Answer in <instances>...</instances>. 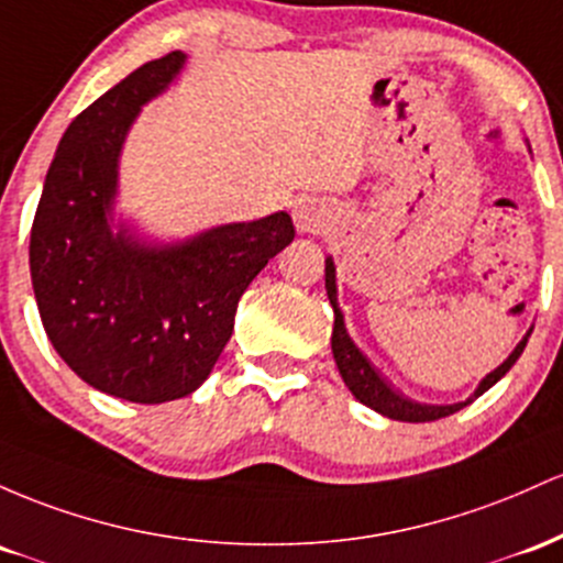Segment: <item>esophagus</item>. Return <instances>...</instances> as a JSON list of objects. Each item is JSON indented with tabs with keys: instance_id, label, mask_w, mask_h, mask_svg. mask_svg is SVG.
I'll use <instances>...</instances> for the list:
<instances>
[{
	"instance_id": "1",
	"label": "esophagus",
	"mask_w": 563,
	"mask_h": 563,
	"mask_svg": "<svg viewBox=\"0 0 563 563\" xmlns=\"http://www.w3.org/2000/svg\"><path fill=\"white\" fill-rule=\"evenodd\" d=\"M295 225H298L300 233H316L324 229V214L316 207V201L308 199L295 207Z\"/></svg>"
}]
</instances>
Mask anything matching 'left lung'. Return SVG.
I'll use <instances>...</instances> for the list:
<instances>
[{
  "label": "left lung",
  "instance_id": "8db88e82",
  "mask_svg": "<svg viewBox=\"0 0 563 563\" xmlns=\"http://www.w3.org/2000/svg\"><path fill=\"white\" fill-rule=\"evenodd\" d=\"M324 287H327V298H330V306L334 311L332 356H334V364H338V369H340V377H343V383L349 385V390L353 396H356L358 401L366 404V407L375 409V412H380L383 418H390V420L431 422V420L450 418V415L460 412V409L468 407L473 399H478L484 390H489L492 385L500 380L505 372L510 369V366L519 362L523 349H527L529 334H532V330L523 334L521 343L516 345L514 353H510V356L505 358V362L497 366V369H492L489 375H486L484 380L478 383V388L473 390V396H468L465 401H457V404H420V401L407 399V396L399 394V390H396L394 385L388 383V377H383L380 369H375V364H372L369 358H366L364 353L358 351V345L351 340L349 330H345L343 311H340V302H338V282H334V261H332V257H327V261H324Z\"/></svg>",
  "mask_w": 563,
  "mask_h": 563
}]
</instances>
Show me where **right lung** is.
Masks as SVG:
<instances>
[{
  "mask_svg": "<svg viewBox=\"0 0 563 563\" xmlns=\"http://www.w3.org/2000/svg\"><path fill=\"white\" fill-rule=\"evenodd\" d=\"M183 66L180 49L143 63L68 124L31 225V284L49 343L87 385L135 404L183 399L210 377L239 298L295 239L287 212L180 242H148L113 218L132 122Z\"/></svg>",
  "mask_w": 563,
  "mask_h": 563,
  "instance_id": "add662e5",
  "label": "right lung"
}]
</instances>
